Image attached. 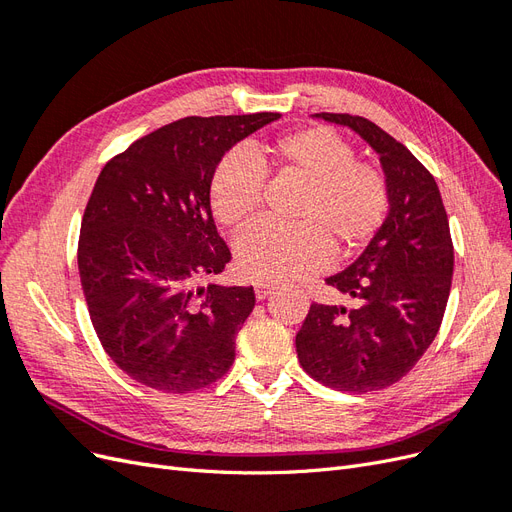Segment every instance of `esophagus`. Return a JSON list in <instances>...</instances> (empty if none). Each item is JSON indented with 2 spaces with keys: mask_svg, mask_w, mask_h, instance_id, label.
<instances>
[{
  "mask_svg": "<svg viewBox=\"0 0 512 512\" xmlns=\"http://www.w3.org/2000/svg\"><path fill=\"white\" fill-rule=\"evenodd\" d=\"M273 290H275V284H267V282H258V284L254 286V292H256V299H258V301L267 299Z\"/></svg>",
  "mask_w": 512,
  "mask_h": 512,
  "instance_id": "esophagus-1",
  "label": "esophagus"
}]
</instances>
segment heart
Wrapping results in <instances>:
<instances>
[{"mask_svg":"<svg viewBox=\"0 0 512 512\" xmlns=\"http://www.w3.org/2000/svg\"><path fill=\"white\" fill-rule=\"evenodd\" d=\"M269 170L280 179L303 183L297 207L299 226L258 222L243 230L237 265L262 282H288L327 269L333 245L354 254L376 237L389 213V183L382 170L354 160V149L329 128L286 132L252 149V158L232 151L211 179V211L222 226L239 228L262 203Z\"/></svg>","mask_w":512,"mask_h":512,"instance_id":"heart-1","label":"heart"}]
</instances>
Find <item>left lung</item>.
<instances>
[{
	"label": "left lung",
	"mask_w": 512,
	"mask_h": 512,
	"mask_svg": "<svg viewBox=\"0 0 512 512\" xmlns=\"http://www.w3.org/2000/svg\"><path fill=\"white\" fill-rule=\"evenodd\" d=\"M314 119L350 128L374 149L389 183V215L361 256L327 284L346 305L309 307L299 363L335 391L367 393L404 378L438 335L451 292L453 241L429 170L376 123L348 113Z\"/></svg>",
	"instance_id": "left-lung-1"
}]
</instances>
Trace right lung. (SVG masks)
Segmentation results:
<instances>
[{"mask_svg": "<svg viewBox=\"0 0 512 512\" xmlns=\"http://www.w3.org/2000/svg\"><path fill=\"white\" fill-rule=\"evenodd\" d=\"M280 117H185L102 168L81 222L79 275L102 348L132 380L188 393L235 361L256 297L252 286H198L230 260L211 179L230 147Z\"/></svg>", "mask_w": 512, "mask_h": 512, "instance_id": "right-lung-1", "label": "right lung"}]
</instances>
